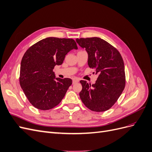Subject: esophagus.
<instances>
[{"mask_svg":"<svg viewBox=\"0 0 152 152\" xmlns=\"http://www.w3.org/2000/svg\"><path fill=\"white\" fill-rule=\"evenodd\" d=\"M79 82V79H77V78H75V79H73V84L77 83V82Z\"/></svg>","mask_w":152,"mask_h":152,"instance_id":"34e87169","label":"esophagus"}]
</instances>
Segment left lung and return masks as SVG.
<instances>
[{
  "mask_svg": "<svg viewBox=\"0 0 152 152\" xmlns=\"http://www.w3.org/2000/svg\"><path fill=\"white\" fill-rule=\"evenodd\" d=\"M77 42L88 54V65L95 69L98 77L94 84L80 80L79 96L87 108L96 112L107 111L120 97L126 86L122 57L118 50L98 37L80 38Z\"/></svg>",
  "mask_w": 152,
  "mask_h": 152,
  "instance_id": "1",
  "label": "left lung"
}]
</instances>
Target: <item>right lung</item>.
Wrapping results in <instances>:
<instances>
[{"label": "right lung", "mask_w": 152, "mask_h": 152, "mask_svg": "<svg viewBox=\"0 0 152 152\" xmlns=\"http://www.w3.org/2000/svg\"><path fill=\"white\" fill-rule=\"evenodd\" d=\"M77 49L72 39L48 37L32 45L24 54L20 66V84L27 99L41 110L54 108L65 96L72 80L55 78L53 69L60 65L66 54Z\"/></svg>", "instance_id": "add662e5"}]
</instances>
